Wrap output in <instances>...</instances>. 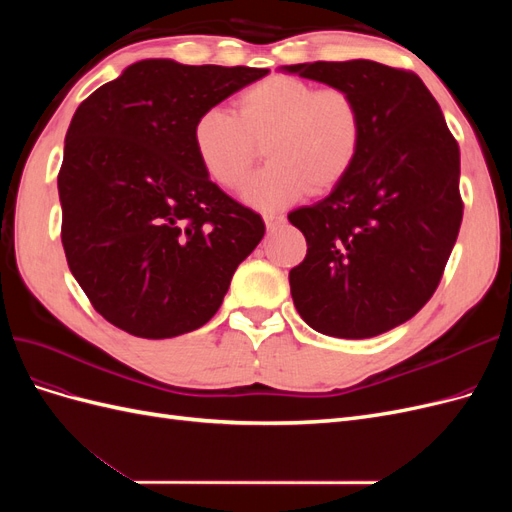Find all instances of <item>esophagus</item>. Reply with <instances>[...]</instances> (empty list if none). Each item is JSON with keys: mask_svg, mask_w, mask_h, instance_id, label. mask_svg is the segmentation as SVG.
I'll use <instances>...</instances> for the list:
<instances>
[{"mask_svg": "<svg viewBox=\"0 0 512 512\" xmlns=\"http://www.w3.org/2000/svg\"><path fill=\"white\" fill-rule=\"evenodd\" d=\"M262 218H265V224H267L269 230H275L277 226L284 222V215L277 213V211H267L265 215H262Z\"/></svg>", "mask_w": 512, "mask_h": 512, "instance_id": "esophagus-1", "label": "esophagus"}]
</instances>
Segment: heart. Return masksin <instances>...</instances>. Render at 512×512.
<instances>
[{
  "instance_id": "heart-1",
  "label": "heart",
  "mask_w": 512,
  "mask_h": 512,
  "mask_svg": "<svg viewBox=\"0 0 512 512\" xmlns=\"http://www.w3.org/2000/svg\"><path fill=\"white\" fill-rule=\"evenodd\" d=\"M363 136V108L352 91L271 74L245 87L232 113H200L192 147L205 175L228 192L241 188L262 147L269 164L247 181L243 200L271 211L307 192L335 190L359 160Z\"/></svg>"
}]
</instances>
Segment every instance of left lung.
I'll use <instances>...</instances> for the list:
<instances>
[{
    "label": "left lung",
    "instance_id": "obj_1",
    "mask_svg": "<svg viewBox=\"0 0 512 512\" xmlns=\"http://www.w3.org/2000/svg\"><path fill=\"white\" fill-rule=\"evenodd\" d=\"M359 98L365 136L350 175L288 213L307 241L292 301L318 333L365 339L410 320L436 292L459 235V145L410 70L369 59L286 66Z\"/></svg>",
    "mask_w": 512,
    "mask_h": 512
}]
</instances>
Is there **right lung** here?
Instances as JSON below:
<instances>
[{
	"label": "right lung",
	"mask_w": 512,
	"mask_h": 512,
	"mask_svg": "<svg viewBox=\"0 0 512 512\" xmlns=\"http://www.w3.org/2000/svg\"><path fill=\"white\" fill-rule=\"evenodd\" d=\"M269 70L145 59L70 121L57 185L68 267L96 312L147 339L213 318L265 222L200 168L196 117Z\"/></svg>",
	"instance_id": "1"
}]
</instances>
